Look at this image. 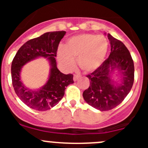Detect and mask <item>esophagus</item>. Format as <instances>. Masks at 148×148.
<instances>
[{
    "instance_id": "obj_1",
    "label": "esophagus",
    "mask_w": 148,
    "mask_h": 148,
    "mask_svg": "<svg viewBox=\"0 0 148 148\" xmlns=\"http://www.w3.org/2000/svg\"><path fill=\"white\" fill-rule=\"evenodd\" d=\"M79 78H80L79 76H78V75H74V82L77 81V80H78Z\"/></svg>"
}]
</instances>
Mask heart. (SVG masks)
Returning <instances> with one entry per match:
<instances>
[{
	"label": "heart",
	"instance_id": "b5f03b06",
	"mask_svg": "<svg viewBox=\"0 0 148 148\" xmlns=\"http://www.w3.org/2000/svg\"><path fill=\"white\" fill-rule=\"evenodd\" d=\"M108 46V41L104 36L79 34L69 38L64 48L58 50V60L64 69L71 70L77 59V64L84 72L91 73L102 65Z\"/></svg>",
	"mask_w": 148,
	"mask_h": 148
}]
</instances>
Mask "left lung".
Masks as SVG:
<instances>
[{
  "mask_svg": "<svg viewBox=\"0 0 148 148\" xmlns=\"http://www.w3.org/2000/svg\"><path fill=\"white\" fill-rule=\"evenodd\" d=\"M106 35V33H104ZM111 45L109 58L88 77L90 85L83 92L85 102L100 111L117 107L130 92L134 82V62L130 53L122 41L107 34ZM117 71L119 81H114L112 74Z\"/></svg>",
  "mask_w": 148,
  "mask_h": 148,
  "instance_id": "obj_1",
  "label": "left lung"
}]
</instances>
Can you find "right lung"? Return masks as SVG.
I'll return each instance as SVG.
<instances>
[{"instance_id": "right-lung-1", "label": "right lung", "mask_w": 148, "mask_h": 148, "mask_svg": "<svg viewBox=\"0 0 148 148\" xmlns=\"http://www.w3.org/2000/svg\"><path fill=\"white\" fill-rule=\"evenodd\" d=\"M65 34L64 31L47 32L29 40L18 49L13 58L11 64L13 86L19 99L30 108L38 111L50 110L63 98L66 87L74 83L72 74H64L58 69L55 59L58 46ZM39 57L49 61V78L40 89L31 90L21 82L20 73L26 63Z\"/></svg>"}]
</instances>
